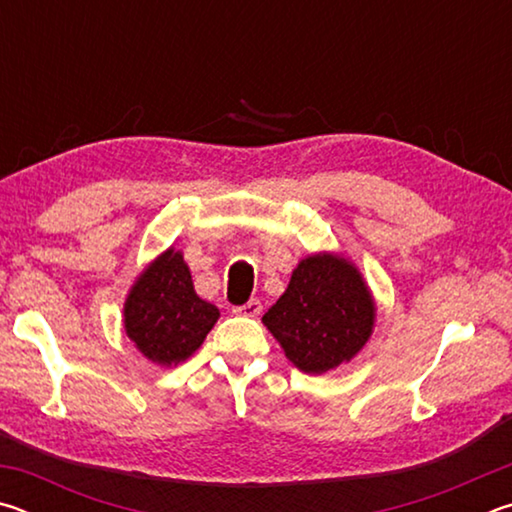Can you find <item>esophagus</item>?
I'll return each instance as SVG.
<instances>
[{
	"label": "esophagus",
	"instance_id": "1",
	"mask_svg": "<svg viewBox=\"0 0 512 512\" xmlns=\"http://www.w3.org/2000/svg\"><path fill=\"white\" fill-rule=\"evenodd\" d=\"M259 311H262V302H259L257 298L248 300L246 305L235 307V314H241V316H259Z\"/></svg>",
	"mask_w": 512,
	"mask_h": 512
}]
</instances>
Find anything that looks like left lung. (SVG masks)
I'll return each instance as SVG.
<instances>
[{
    "instance_id": "obj_1",
    "label": "left lung",
    "mask_w": 512,
    "mask_h": 512,
    "mask_svg": "<svg viewBox=\"0 0 512 512\" xmlns=\"http://www.w3.org/2000/svg\"><path fill=\"white\" fill-rule=\"evenodd\" d=\"M262 320L293 366L320 375L368 343L375 300L357 266L341 255L318 253L296 266L287 291Z\"/></svg>"
}]
</instances>
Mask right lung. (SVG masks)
Returning a JSON list of instances; mask_svg holds the SVG:
<instances>
[{
  "label": "right lung",
  "instance_id": "right-lung-1",
  "mask_svg": "<svg viewBox=\"0 0 512 512\" xmlns=\"http://www.w3.org/2000/svg\"><path fill=\"white\" fill-rule=\"evenodd\" d=\"M219 309L196 296L180 250H164L137 277L124 305V329L137 350L160 366H176L201 348Z\"/></svg>",
  "mask_w": 512,
  "mask_h": 512
}]
</instances>
